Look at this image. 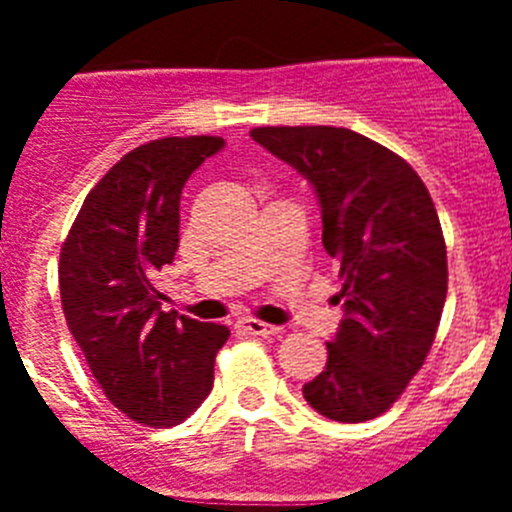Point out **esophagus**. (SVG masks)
Here are the masks:
<instances>
[{
	"label": "esophagus",
	"instance_id": "1",
	"mask_svg": "<svg viewBox=\"0 0 512 512\" xmlns=\"http://www.w3.org/2000/svg\"><path fill=\"white\" fill-rule=\"evenodd\" d=\"M235 328L241 330V333H248V336H277V333H282V328L279 325H269V323H261V320L256 318H241L235 320Z\"/></svg>",
	"mask_w": 512,
	"mask_h": 512
}]
</instances>
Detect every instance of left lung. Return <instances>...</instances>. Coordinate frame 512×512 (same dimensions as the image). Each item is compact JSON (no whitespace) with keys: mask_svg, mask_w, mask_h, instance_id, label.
Masks as SVG:
<instances>
[{"mask_svg":"<svg viewBox=\"0 0 512 512\" xmlns=\"http://www.w3.org/2000/svg\"><path fill=\"white\" fill-rule=\"evenodd\" d=\"M251 138L312 184L323 246L341 266L343 320L302 395L338 423L377 418L423 366L446 302L431 194L405 158L348 128H253Z\"/></svg>","mask_w":512,"mask_h":512,"instance_id":"1","label":"left lung"}]
</instances>
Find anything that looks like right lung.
Here are the masks:
<instances>
[{
    "mask_svg": "<svg viewBox=\"0 0 512 512\" xmlns=\"http://www.w3.org/2000/svg\"><path fill=\"white\" fill-rule=\"evenodd\" d=\"M225 146L217 135L138 146L87 194L58 261L61 305L107 400L135 423L176 425L212 390L230 330L174 310L153 277L179 248V200L194 169Z\"/></svg>",
    "mask_w": 512,
    "mask_h": 512,
    "instance_id": "1",
    "label": "right lung"
}]
</instances>
